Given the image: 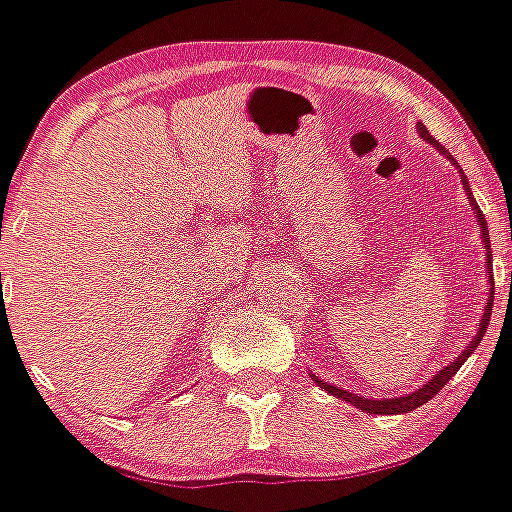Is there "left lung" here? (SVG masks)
Listing matches in <instances>:
<instances>
[{
  "label": "left lung",
  "instance_id": "left-lung-1",
  "mask_svg": "<svg viewBox=\"0 0 512 512\" xmlns=\"http://www.w3.org/2000/svg\"><path fill=\"white\" fill-rule=\"evenodd\" d=\"M418 136H421L423 141H429L431 147H434L436 152H439V155L447 157V160H450L452 165H455V168H458L460 178H463L465 197H468V202H471L473 215H476V223H479V228H481L479 236H481V244H484V255H486V276H489V299H486L484 315H481V323H479V328H476V336H473L471 342H468V347H465V350L460 352V355L455 357V360H450V363L444 365L442 371H436L434 376H431L429 381H426V384L418 386V389H415V392H410V394H400V397H381V400H376V397H363V394H352V392H347V389H342V386L328 384V381H323V378H318V376H315L313 371H310V378H313L315 384L321 386V389H326L328 394H334V397H339V400H344V402H350V405H355L357 410H365V413H373V415H402V413H410V410H415V407L426 405V402H429L431 397H434V394H439V389H442V386L447 384V381H450V378L460 371V365H463L465 360H468V357L473 355V350H476V347H479L481 336L486 334V326H489V315H492V302H494L492 249H489V231H486V220H484V215H481L479 205H476V199H473L471 186H468V178H465V173H463V170H460L458 162L452 160L450 152H447V149H444L442 144H439V141L431 139L429 128L423 126V123H418Z\"/></svg>",
  "mask_w": 512,
  "mask_h": 512
}]
</instances>
